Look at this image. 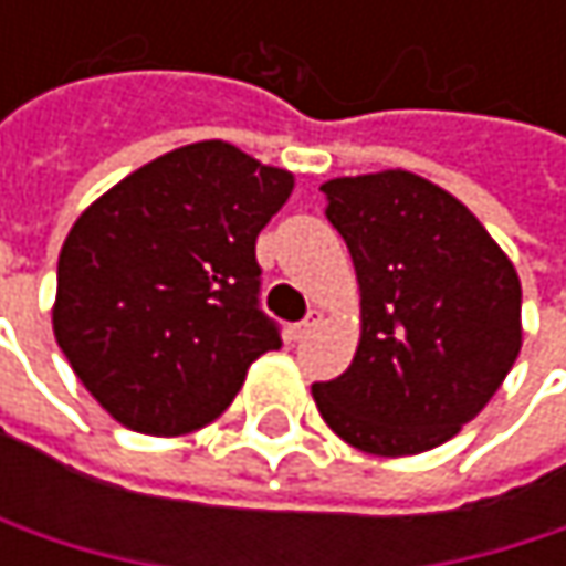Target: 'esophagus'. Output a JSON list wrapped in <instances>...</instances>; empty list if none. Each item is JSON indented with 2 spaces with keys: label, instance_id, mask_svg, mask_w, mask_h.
I'll return each instance as SVG.
<instances>
[{
  "label": "esophagus",
  "instance_id": "34e87169",
  "mask_svg": "<svg viewBox=\"0 0 566 566\" xmlns=\"http://www.w3.org/2000/svg\"><path fill=\"white\" fill-rule=\"evenodd\" d=\"M317 324H321V311H311V314H307L304 321H297L287 334H291V340H301V337H307Z\"/></svg>",
  "mask_w": 566,
  "mask_h": 566
}]
</instances>
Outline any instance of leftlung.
Returning <instances> with one entry per match:
<instances>
[{
  "instance_id": "left-lung-1",
  "label": "left lung",
  "mask_w": 566,
  "mask_h": 566,
  "mask_svg": "<svg viewBox=\"0 0 566 566\" xmlns=\"http://www.w3.org/2000/svg\"><path fill=\"white\" fill-rule=\"evenodd\" d=\"M360 284L350 367L314 384L354 449L399 459L449 442L499 394L521 354V282L489 229L409 170L321 186Z\"/></svg>"
}]
</instances>
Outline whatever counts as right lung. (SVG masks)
Segmentation results:
<instances>
[{
	"mask_svg": "<svg viewBox=\"0 0 566 566\" xmlns=\"http://www.w3.org/2000/svg\"><path fill=\"white\" fill-rule=\"evenodd\" d=\"M294 189L226 140L170 150L97 196L57 255L52 331L120 426L186 436L282 347L259 311L255 239Z\"/></svg>",
	"mask_w": 566,
	"mask_h": 566,
	"instance_id": "obj_1",
	"label": "right lung"
}]
</instances>
